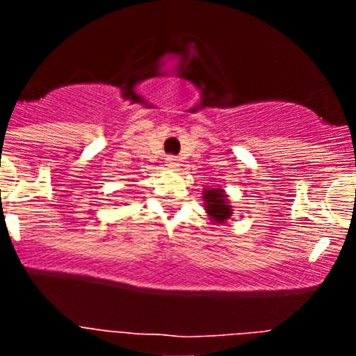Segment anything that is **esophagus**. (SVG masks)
I'll use <instances>...</instances> for the list:
<instances>
[{
    "mask_svg": "<svg viewBox=\"0 0 356 356\" xmlns=\"http://www.w3.org/2000/svg\"><path fill=\"white\" fill-rule=\"evenodd\" d=\"M165 165L169 167V169H177V167H179L177 157H174V155H169V157L165 159Z\"/></svg>",
    "mask_w": 356,
    "mask_h": 356,
    "instance_id": "1",
    "label": "esophagus"
}]
</instances>
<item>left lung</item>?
Masks as SVG:
<instances>
[{"mask_svg": "<svg viewBox=\"0 0 356 356\" xmlns=\"http://www.w3.org/2000/svg\"><path fill=\"white\" fill-rule=\"evenodd\" d=\"M202 194L204 207H206L209 218L218 224L226 222L232 216V206L227 201V194L224 192V189L211 187V189H204Z\"/></svg>", "mask_w": 356, "mask_h": 356, "instance_id": "left-lung-1", "label": "left lung"}]
</instances>
